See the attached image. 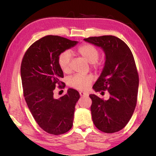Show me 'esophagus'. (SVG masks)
<instances>
[{"instance_id": "obj_1", "label": "esophagus", "mask_w": 156, "mask_h": 156, "mask_svg": "<svg viewBox=\"0 0 156 156\" xmlns=\"http://www.w3.org/2000/svg\"><path fill=\"white\" fill-rule=\"evenodd\" d=\"M80 96H88L89 94L87 93H85V92H83V91H80Z\"/></svg>"}]
</instances>
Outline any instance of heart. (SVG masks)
I'll return each instance as SVG.
<instances>
[{"mask_svg": "<svg viewBox=\"0 0 156 156\" xmlns=\"http://www.w3.org/2000/svg\"><path fill=\"white\" fill-rule=\"evenodd\" d=\"M78 53L83 58L90 64L96 67V62L99 58V51L94 46L89 44H83L78 48ZM71 54L69 51H65L60 54L58 57V65L64 73L70 72ZM93 81V77L90 75L76 74L69 78L68 84L73 88L78 90H84L90 86Z\"/></svg>", "mask_w": 156, "mask_h": 156, "instance_id": "heart-1", "label": "heart"}]
</instances>
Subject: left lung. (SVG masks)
Returning <instances> with one entry per match:
<instances>
[{"label":"left lung","mask_w":156,"mask_h":156,"mask_svg":"<svg viewBox=\"0 0 156 156\" xmlns=\"http://www.w3.org/2000/svg\"><path fill=\"white\" fill-rule=\"evenodd\" d=\"M84 41L105 53V66L93 89L110 95L107 100L89 95L92 120L105 133L119 131L129 122L136 106L139 77L133 56L127 44L115 36L89 37Z\"/></svg>","instance_id":"1"}]
</instances>
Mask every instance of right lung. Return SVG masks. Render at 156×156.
<instances>
[{
  "label": "right lung",
  "instance_id": "right-lung-1",
  "mask_svg": "<svg viewBox=\"0 0 156 156\" xmlns=\"http://www.w3.org/2000/svg\"><path fill=\"white\" fill-rule=\"evenodd\" d=\"M78 43L58 36H46L29 47L21 63L23 94L29 109L39 126L53 135L65 133L73 125L80 94L68 89L67 94L56 99L54 90L63 84L60 54Z\"/></svg>",
  "mask_w": 156,
  "mask_h": 156
}]
</instances>
